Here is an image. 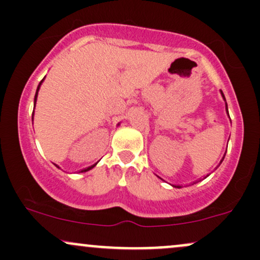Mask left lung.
Returning <instances> with one entry per match:
<instances>
[{
	"mask_svg": "<svg viewBox=\"0 0 260 260\" xmlns=\"http://www.w3.org/2000/svg\"><path fill=\"white\" fill-rule=\"evenodd\" d=\"M220 91H221V90H220ZM221 95H222L223 100H225V96H223V92H222V91H221ZM225 101H226V100H225ZM226 112H228V115H229V110H228V104H226ZM229 117H230V116H229ZM223 157H225V155H223ZM223 157H222V159H221V161H220V164H221V162H222ZM220 164H219V166H220ZM204 178H205V177H204ZM197 182H198V181L193 182V183H197ZM171 186H172V187H176V188H178V186H175V184H171Z\"/></svg>",
	"mask_w": 260,
	"mask_h": 260,
	"instance_id": "left-lung-1",
	"label": "left lung"
}]
</instances>
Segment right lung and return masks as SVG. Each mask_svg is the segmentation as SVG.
I'll list each match as a JSON object with an SVG mask.
<instances>
[{"label":"right lung","mask_w":260,"mask_h":260,"mask_svg":"<svg viewBox=\"0 0 260 260\" xmlns=\"http://www.w3.org/2000/svg\"><path fill=\"white\" fill-rule=\"evenodd\" d=\"M44 79H45V78H44ZM44 79L41 80L40 83H39V85H38V89H37V92H35V98H34V109H35V104H37V99H38V92H39V89H40V86H41V83L44 82ZM32 118H34V112H32V117H31V120H32ZM96 164H98V162H96ZM96 164H94V165L89 166V168H86V169H83L82 171H80V172H86V171H89V170H91L92 168H95V166H96ZM55 165H56V164H55ZM56 168L59 169V166H58V165H56Z\"/></svg>","instance_id":"obj_1"}]
</instances>
